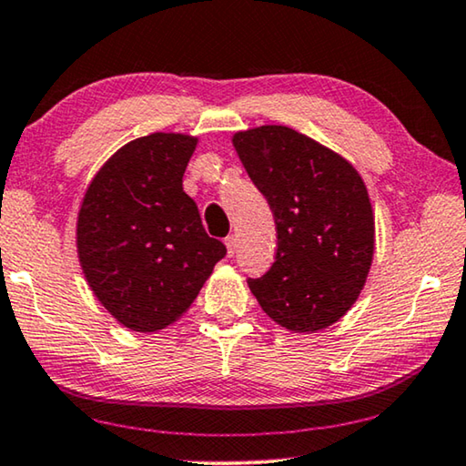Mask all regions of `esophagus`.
<instances>
[{
	"mask_svg": "<svg viewBox=\"0 0 466 466\" xmlns=\"http://www.w3.org/2000/svg\"><path fill=\"white\" fill-rule=\"evenodd\" d=\"M225 246H227V254L235 256V249H238V239H235V235H228L225 239Z\"/></svg>",
	"mask_w": 466,
	"mask_h": 466,
	"instance_id": "esophagus-1",
	"label": "esophagus"
}]
</instances>
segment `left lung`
Masks as SVG:
<instances>
[{"mask_svg":"<svg viewBox=\"0 0 466 466\" xmlns=\"http://www.w3.org/2000/svg\"><path fill=\"white\" fill-rule=\"evenodd\" d=\"M233 146L277 225L273 267L248 279L249 289L289 331L333 325L360 296L373 262L375 217L362 177L289 127L239 131Z\"/></svg>","mask_w":466,"mask_h":466,"instance_id":"1","label":"left lung"}]
</instances>
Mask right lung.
<instances>
[{
	"label": "right lung",
	"mask_w": 466,
	"mask_h": 466,
	"mask_svg": "<svg viewBox=\"0 0 466 466\" xmlns=\"http://www.w3.org/2000/svg\"><path fill=\"white\" fill-rule=\"evenodd\" d=\"M196 137L152 133L99 168L76 220V252L91 291L120 325L152 333L198 298L223 241L208 238L183 191Z\"/></svg>",
	"instance_id": "right-lung-1"
}]
</instances>
